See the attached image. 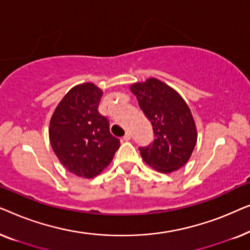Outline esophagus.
Segmentation results:
<instances>
[{
  "label": "esophagus",
  "instance_id": "esophagus-1",
  "mask_svg": "<svg viewBox=\"0 0 250 250\" xmlns=\"http://www.w3.org/2000/svg\"><path fill=\"white\" fill-rule=\"evenodd\" d=\"M131 138H132V134L129 132H126L125 133V135H124V141H129V140H131Z\"/></svg>",
  "mask_w": 250,
  "mask_h": 250
}]
</instances>
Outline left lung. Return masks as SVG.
Segmentation results:
<instances>
[{
	"mask_svg": "<svg viewBox=\"0 0 250 250\" xmlns=\"http://www.w3.org/2000/svg\"><path fill=\"white\" fill-rule=\"evenodd\" d=\"M139 105L151 123L155 139L139 150L148 165L172 173L186 165L197 142V128L186 101L175 90L157 78L131 87Z\"/></svg>",
	"mask_w": 250,
	"mask_h": 250,
	"instance_id": "left-lung-1",
	"label": "left lung"
}]
</instances>
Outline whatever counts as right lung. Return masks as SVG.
<instances>
[{"label":"right lung","instance_id":"obj_1","mask_svg":"<svg viewBox=\"0 0 250 250\" xmlns=\"http://www.w3.org/2000/svg\"><path fill=\"white\" fill-rule=\"evenodd\" d=\"M102 91L92 83L71 88L50 121L51 146L60 163L75 175L92 179L111 163L119 140L99 112Z\"/></svg>","mask_w":250,"mask_h":250}]
</instances>
